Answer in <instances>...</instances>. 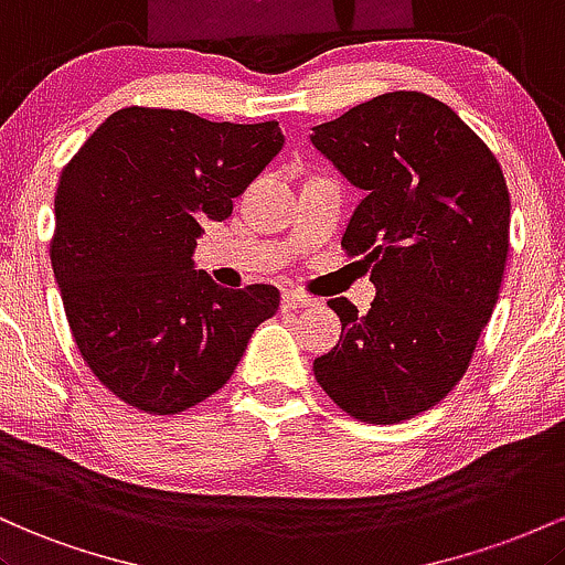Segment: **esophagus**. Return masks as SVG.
<instances>
[{"label": "esophagus", "mask_w": 565, "mask_h": 565, "mask_svg": "<svg viewBox=\"0 0 565 565\" xmlns=\"http://www.w3.org/2000/svg\"><path fill=\"white\" fill-rule=\"evenodd\" d=\"M303 307H315V299H309V296L303 294H296V290H285L282 309H303Z\"/></svg>", "instance_id": "obj_1"}]
</instances>
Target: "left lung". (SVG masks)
Wrapping results in <instances>:
<instances>
[{"label":"left lung","instance_id":"8db88e82","mask_svg":"<svg viewBox=\"0 0 565 565\" xmlns=\"http://www.w3.org/2000/svg\"><path fill=\"white\" fill-rule=\"evenodd\" d=\"M312 143L365 198L341 237L371 266L365 315L347 299L341 339L315 379L352 419L397 424L433 408L470 367L510 253V192L493 151L427 93L395 90L317 125Z\"/></svg>","mask_w":565,"mask_h":565}]
</instances>
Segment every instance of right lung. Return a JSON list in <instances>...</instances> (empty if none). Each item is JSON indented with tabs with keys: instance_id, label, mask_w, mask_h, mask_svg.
<instances>
[{
	"instance_id": "obj_1",
	"label": "right lung",
	"mask_w": 565,
	"mask_h": 565,
	"mask_svg": "<svg viewBox=\"0 0 565 565\" xmlns=\"http://www.w3.org/2000/svg\"><path fill=\"white\" fill-rule=\"evenodd\" d=\"M282 143L275 119L128 106L66 162L50 262L82 360L122 403L170 416L207 401L277 312V288H221L192 250Z\"/></svg>"
}]
</instances>
